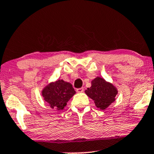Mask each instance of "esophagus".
<instances>
[{
	"mask_svg": "<svg viewBox=\"0 0 154 154\" xmlns=\"http://www.w3.org/2000/svg\"><path fill=\"white\" fill-rule=\"evenodd\" d=\"M83 91H84V88H77V89H76V92H83Z\"/></svg>",
	"mask_w": 154,
	"mask_h": 154,
	"instance_id": "esophagus-1",
	"label": "esophagus"
}]
</instances>
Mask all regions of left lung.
Listing matches in <instances>:
<instances>
[{
    "instance_id": "8db88e82",
    "label": "left lung",
    "mask_w": 154,
    "mask_h": 154,
    "mask_svg": "<svg viewBox=\"0 0 154 154\" xmlns=\"http://www.w3.org/2000/svg\"><path fill=\"white\" fill-rule=\"evenodd\" d=\"M85 94L94 100L95 106L104 110L116 100L117 88L103 78L96 77L91 82V87L85 90Z\"/></svg>"
}]
</instances>
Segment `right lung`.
<instances>
[{
	"mask_svg": "<svg viewBox=\"0 0 154 154\" xmlns=\"http://www.w3.org/2000/svg\"><path fill=\"white\" fill-rule=\"evenodd\" d=\"M43 100L52 109H64L67 102L75 94L72 85L63 80H57L46 85L41 92Z\"/></svg>",
	"mask_w": 154,
	"mask_h": 154,
	"instance_id": "1",
	"label": "right lung"
}]
</instances>
